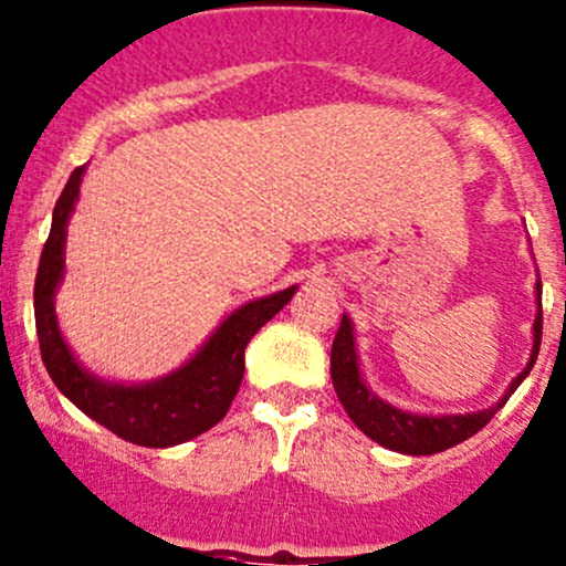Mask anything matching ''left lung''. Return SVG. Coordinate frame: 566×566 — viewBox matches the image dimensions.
Wrapping results in <instances>:
<instances>
[{
	"mask_svg": "<svg viewBox=\"0 0 566 566\" xmlns=\"http://www.w3.org/2000/svg\"><path fill=\"white\" fill-rule=\"evenodd\" d=\"M537 319H535V346H532L530 365L524 368L515 381L507 389V395H513L518 389V384L530 376L532 365H535L539 354V340H543V284L537 282ZM331 376L335 395H338L340 406L346 408L349 419L359 427L370 440L381 443L384 449L400 451V454H438V451L451 449V446L462 443V440L473 438L478 430L492 421V416L505 406V400L496 402L494 408L486 411L464 413V416H416L397 411L389 402L378 400V397L365 387L363 376H359L357 365V352H354V335H352V322L349 316L340 319L338 333H335L333 352H331Z\"/></svg>",
	"mask_w": 566,
	"mask_h": 566,
	"instance_id": "obj_1",
	"label": "left lung"
}]
</instances>
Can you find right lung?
Instances as JSON below:
<instances>
[{"label": "right lung", "instance_id": "obj_1", "mask_svg": "<svg viewBox=\"0 0 566 566\" xmlns=\"http://www.w3.org/2000/svg\"><path fill=\"white\" fill-rule=\"evenodd\" d=\"M85 166L72 171L53 209V226L42 247L40 269L34 279V322L40 354L53 384L93 421L107 427L117 438L147 449L185 443L212 430L228 413L244 378V349L250 338L271 316L287 306L295 287L247 303L217 327L201 352L177 374L142 387L98 381L77 365L70 346L59 333L53 295L64 276V239Z\"/></svg>", "mask_w": 566, "mask_h": 566}]
</instances>
